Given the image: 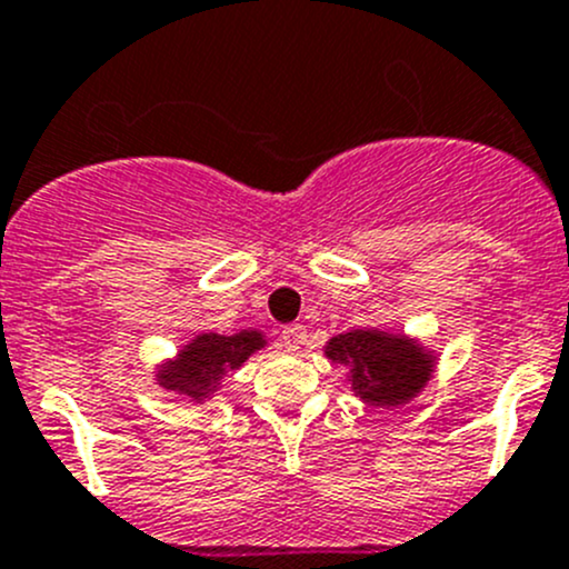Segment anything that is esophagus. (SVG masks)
<instances>
[{
	"mask_svg": "<svg viewBox=\"0 0 569 569\" xmlns=\"http://www.w3.org/2000/svg\"><path fill=\"white\" fill-rule=\"evenodd\" d=\"M280 338H283V347L289 349V352H300L308 341V330L302 325H289V327H283Z\"/></svg>",
	"mask_w": 569,
	"mask_h": 569,
	"instance_id": "1",
	"label": "esophagus"
}]
</instances>
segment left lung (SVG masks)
Wrapping results in <instances>:
<instances>
[{
  "mask_svg": "<svg viewBox=\"0 0 569 569\" xmlns=\"http://www.w3.org/2000/svg\"><path fill=\"white\" fill-rule=\"evenodd\" d=\"M321 352L330 363L347 369L343 380L352 396L382 410L410 405L438 369V352L423 347L421 338L382 327L338 332Z\"/></svg>",
  "mask_w": 569,
  "mask_h": 569,
  "instance_id": "8db88e82",
  "label": "left lung"
}]
</instances>
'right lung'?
I'll use <instances>...</instances> for the list:
<instances>
[{
  "instance_id": "add662e5",
  "label": "right lung",
  "mask_w": 569,
  "mask_h": 569,
  "mask_svg": "<svg viewBox=\"0 0 569 569\" xmlns=\"http://www.w3.org/2000/svg\"><path fill=\"white\" fill-rule=\"evenodd\" d=\"M261 330H239L233 336L220 332H198L189 338L173 358L162 360L153 371V380L162 391L181 396L192 405L214 399L228 375L242 369L250 355L267 347Z\"/></svg>"
}]
</instances>
